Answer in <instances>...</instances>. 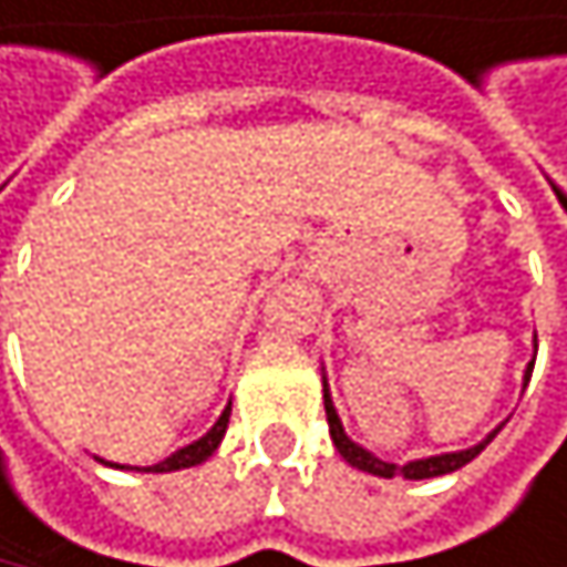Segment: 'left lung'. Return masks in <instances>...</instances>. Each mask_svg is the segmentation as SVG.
Returning <instances> with one entry per match:
<instances>
[{
	"mask_svg": "<svg viewBox=\"0 0 567 567\" xmlns=\"http://www.w3.org/2000/svg\"><path fill=\"white\" fill-rule=\"evenodd\" d=\"M535 352H538V336H535ZM532 370H535V359L528 362V370H524V386H528V380H532ZM322 400H326V420H329V436H332V443H336V451L342 454V461H346L349 467L367 471V474H373V477H396V474H403L406 481H426V477L454 474V471H461L464 464H471V461L487 447V443L501 433V426H504V423H497V426H494L481 443H474V447H467V451L433 454V457L406 461V464L400 467V464L380 461L373 451H367V447H362V443H355V440L346 433V426H342V420H339V413H336V403H332V393H329V380H326V373H322Z\"/></svg>",
	"mask_w": 567,
	"mask_h": 567,
	"instance_id": "1",
	"label": "left lung"
}]
</instances>
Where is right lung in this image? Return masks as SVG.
Segmentation results:
<instances>
[{"instance_id": "1", "label": "right lung", "mask_w": 567, "mask_h": 567, "mask_svg": "<svg viewBox=\"0 0 567 567\" xmlns=\"http://www.w3.org/2000/svg\"><path fill=\"white\" fill-rule=\"evenodd\" d=\"M228 416H231V403L225 406V413L215 420V426L200 436V440H194V443H187V447H181V451H174L171 457H164L161 464H151V467H124V464H110V467H120V471H141V474H171V471H184V467H197V464H205L215 451H218V443H221V436H225V430H228ZM100 464H106V461H100Z\"/></svg>"}]
</instances>
